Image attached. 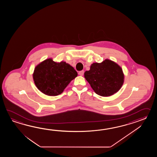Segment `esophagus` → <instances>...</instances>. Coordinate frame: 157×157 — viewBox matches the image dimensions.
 <instances>
[{
    "mask_svg": "<svg viewBox=\"0 0 157 157\" xmlns=\"http://www.w3.org/2000/svg\"><path fill=\"white\" fill-rule=\"evenodd\" d=\"M83 74H84V71H80L79 72H78V75H80V76H83Z\"/></svg>",
    "mask_w": 157,
    "mask_h": 157,
    "instance_id": "obj_1",
    "label": "esophagus"
}]
</instances>
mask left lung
<instances>
[{"label": "left lung", "instance_id": "1", "mask_svg": "<svg viewBox=\"0 0 157 157\" xmlns=\"http://www.w3.org/2000/svg\"><path fill=\"white\" fill-rule=\"evenodd\" d=\"M84 77L95 93L109 97L116 93L122 86L124 74L121 67L112 60L105 59L101 63H94Z\"/></svg>", "mask_w": 157, "mask_h": 157}]
</instances>
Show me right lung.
<instances>
[{
	"label": "right lung",
	"instance_id": "right-lung-1",
	"mask_svg": "<svg viewBox=\"0 0 157 157\" xmlns=\"http://www.w3.org/2000/svg\"><path fill=\"white\" fill-rule=\"evenodd\" d=\"M76 71L65 62L57 63L49 58L35 68L33 81L43 93L57 96L63 93L71 81L77 77Z\"/></svg>",
	"mask_w": 157,
	"mask_h": 157
}]
</instances>
